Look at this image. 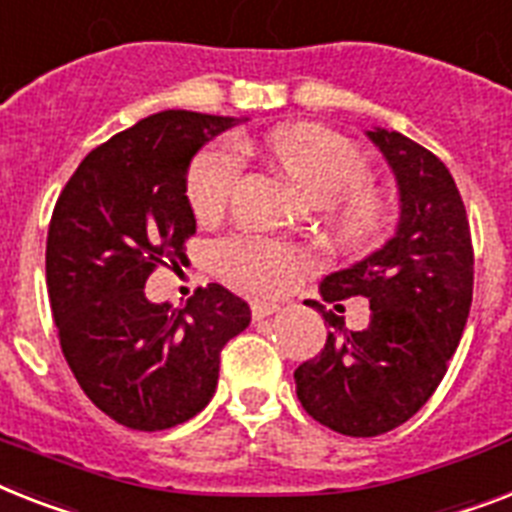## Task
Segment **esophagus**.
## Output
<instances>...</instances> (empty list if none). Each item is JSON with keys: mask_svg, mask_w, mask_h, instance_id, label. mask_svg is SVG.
<instances>
[{"mask_svg": "<svg viewBox=\"0 0 512 512\" xmlns=\"http://www.w3.org/2000/svg\"><path fill=\"white\" fill-rule=\"evenodd\" d=\"M281 307L276 305V302H265V299H255L252 302V318L255 321H263V318H270L273 313H278Z\"/></svg>", "mask_w": 512, "mask_h": 512, "instance_id": "34e87169", "label": "esophagus"}]
</instances>
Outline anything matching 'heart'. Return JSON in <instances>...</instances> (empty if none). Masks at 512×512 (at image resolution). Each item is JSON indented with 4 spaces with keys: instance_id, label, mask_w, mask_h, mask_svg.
<instances>
[{
    "instance_id": "1",
    "label": "heart",
    "mask_w": 512,
    "mask_h": 512,
    "mask_svg": "<svg viewBox=\"0 0 512 512\" xmlns=\"http://www.w3.org/2000/svg\"><path fill=\"white\" fill-rule=\"evenodd\" d=\"M263 149L315 199L334 202L336 226L352 242H371L384 228L386 205L376 191L352 189L365 176L363 155L344 136L318 126H286L270 131ZM244 170L242 147L231 139L215 141L191 162L186 197L199 220L223 213ZM215 265L223 276L249 292L276 294L297 278L299 257L263 236H231L215 247Z\"/></svg>"
}]
</instances>
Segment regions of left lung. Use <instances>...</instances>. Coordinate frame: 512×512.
Listing matches in <instances>:
<instances>
[{
	"instance_id": "obj_1",
	"label": "left lung",
	"mask_w": 512,
	"mask_h": 512,
	"mask_svg": "<svg viewBox=\"0 0 512 512\" xmlns=\"http://www.w3.org/2000/svg\"><path fill=\"white\" fill-rule=\"evenodd\" d=\"M365 136L394 173L400 218L392 239L321 281L326 302L365 297L371 323L347 331L331 310L326 347L294 371L315 421L344 436H378L413 418L447 373L471 313L473 244L450 170L400 131Z\"/></svg>"
}]
</instances>
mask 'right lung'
Masks as SVG:
<instances>
[{
	"label": "right lung",
	"mask_w": 512,
	"mask_h": 512,
	"mask_svg": "<svg viewBox=\"0 0 512 512\" xmlns=\"http://www.w3.org/2000/svg\"><path fill=\"white\" fill-rule=\"evenodd\" d=\"M244 118L165 110L91 149L47 236V289L62 355L94 405L136 431L189 421L213 400L220 350L252 321L220 284L184 307L149 302V273L197 231L189 165Z\"/></svg>",
	"instance_id": "1"
}]
</instances>
